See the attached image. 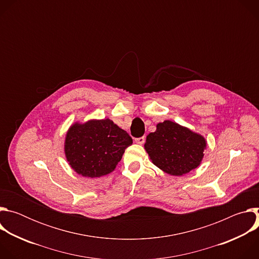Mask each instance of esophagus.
I'll list each match as a JSON object with an SVG mask.
<instances>
[{"instance_id":"34e87169","label":"esophagus","mask_w":259,"mask_h":259,"mask_svg":"<svg viewBox=\"0 0 259 259\" xmlns=\"http://www.w3.org/2000/svg\"><path fill=\"white\" fill-rule=\"evenodd\" d=\"M144 141H145V137H144V136L139 137V138H135V142H136L137 144H143Z\"/></svg>"}]
</instances>
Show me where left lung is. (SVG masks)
I'll list each match as a JSON object with an SVG mask.
<instances>
[{"label":"left lung","mask_w":259,"mask_h":259,"mask_svg":"<svg viewBox=\"0 0 259 259\" xmlns=\"http://www.w3.org/2000/svg\"><path fill=\"white\" fill-rule=\"evenodd\" d=\"M206 143L202 135L167 120L146 136L144 149L158 168L181 176L200 166Z\"/></svg>","instance_id":"8db88e82"}]
</instances>
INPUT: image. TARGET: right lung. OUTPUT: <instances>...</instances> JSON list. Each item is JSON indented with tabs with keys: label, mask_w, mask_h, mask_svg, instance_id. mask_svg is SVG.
<instances>
[{
	"label": "right lung",
	"mask_w": 259,
	"mask_h": 259,
	"mask_svg": "<svg viewBox=\"0 0 259 259\" xmlns=\"http://www.w3.org/2000/svg\"><path fill=\"white\" fill-rule=\"evenodd\" d=\"M131 144L129 134L112 120H90L70 126L64 153L69 166L78 174L95 178L113 172Z\"/></svg>",
	"instance_id": "1"
}]
</instances>
